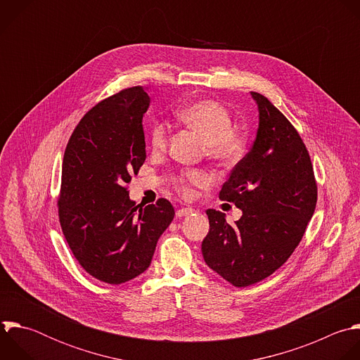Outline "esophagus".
<instances>
[{"label":"esophagus","mask_w":360,"mask_h":360,"mask_svg":"<svg viewBox=\"0 0 360 360\" xmlns=\"http://www.w3.org/2000/svg\"><path fill=\"white\" fill-rule=\"evenodd\" d=\"M194 212V208H191V207H184V208H179L177 211H176V215L177 217H186V215H190V214H193Z\"/></svg>","instance_id":"obj_1"}]
</instances>
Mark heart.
<instances>
[{"label":"heart","instance_id":"obj_1","mask_svg":"<svg viewBox=\"0 0 360 360\" xmlns=\"http://www.w3.org/2000/svg\"><path fill=\"white\" fill-rule=\"evenodd\" d=\"M177 119L188 129L198 133L205 141V153L210 160L220 166H231L240 160L245 149L244 136L233 129V117L229 109L217 101L202 99L188 103L177 112ZM169 141V130L165 123H156L150 129V146L153 152H165ZM204 174L198 170H183L176 179L177 190L188 197L191 186L202 184Z\"/></svg>","mask_w":360,"mask_h":360}]
</instances>
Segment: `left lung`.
<instances>
[{"label":"left lung","mask_w":360,"mask_h":360,"mask_svg":"<svg viewBox=\"0 0 360 360\" xmlns=\"http://www.w3.org/2000/svg\"><path fill=\"white\" fill-rule=\"evenodd\" d=\"M251 96L258 106L257 137L220 191L243 215L230 226L224 212L207 210L210 231L201 244L205 264L238 288L262 281L291 257L318 198L300 133L265 96Z\"/></svg>","instance_id":"obj_1"}]
</instances>
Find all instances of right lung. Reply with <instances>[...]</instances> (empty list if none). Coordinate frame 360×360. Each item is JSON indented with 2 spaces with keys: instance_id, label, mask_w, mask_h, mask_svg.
<instances>
[{
  "instance_id": "1",
  "label": "right lung",
  "mask_w": 360,
  "mask_h": 360,
  "mask_svg": "<svg viewBox=\"0 0 360 360\" xmlns=\"http://www.w3.org/2000/svg\"><path fill=\"white\" fill-rule=\"evenodd\" d=\"M149 105L141 86L99 102L81 119L63 155L58 212L65 240L89 275L112 285L149 268L174 217L169 200L136 205L127 191L146 160L141 120Z\"/></svg>"
}]
</instances>
